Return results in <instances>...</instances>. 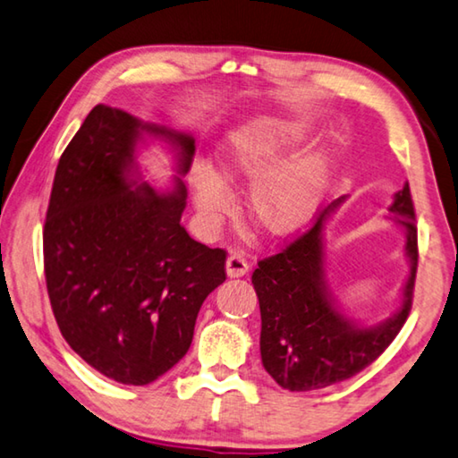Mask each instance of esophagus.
<instances>
[{"mask_svg":"<svg viewBox=\"0 0 458 458\" xmlns=\"http://www.w3.org/2000/svg\"><path fill=\"white\" fill-rule=\"evenodd\" d=\"M226 273L228 277H244L249 273V263L242 255L238 252H232V255L226 259Z\"/></svg>","mask_w":458,"mask_h":458,"instance_id":"esophagus-1","label":"esophagus"}]
</instances>
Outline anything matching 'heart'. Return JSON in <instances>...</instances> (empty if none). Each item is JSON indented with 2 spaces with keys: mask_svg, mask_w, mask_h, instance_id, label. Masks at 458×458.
<instances>
[{
  "mask_svg": "<svg viewBox=\"0 0 458 458\" xmlns=\"http://www.w3.org/2000/svg\"><path fill=\"white\" fill-rule=\"evenodd\" d=\"M300 122L283 115H260L224 138L216 155V171L198 163L190 185L195 208L206 222H216L232 206L228 183L250 179L246 209L268 236H287L316 214L328 187L330 163L324 152H293L306 142Z\"/></svg>",
  "mask_w": 458,
  "mask_h": 458,
  "instance_id": "heart-1",
  "label": "heart"
}]
</instances>
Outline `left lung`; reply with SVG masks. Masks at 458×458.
<instances>
[{
  "label": "left lung",
  "instance_id": "left-lung-1",
  "mask_svg": "<svg viewBox=\"0 0 458 458\" xmlns=\"http://www.w3.org/2000/svg\"><path fill=\"white\" fill-rule=\"evenodd\" d=\"M344 199L326 206L308 232L285 250L259 260L252 273L260 306V359L283 389L311 391L351 379L394 343L411 310L418 228L410 185L405 183L389 206L405 230L410 275L395 314L375 326H360L348 318L326 281L324 228Z\"/></svg>",
  "mask_w": 458,
  "mask_h": 458
}]
</instances>
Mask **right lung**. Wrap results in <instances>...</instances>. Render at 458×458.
I'll list each match as a JSON object with an SVG mask.
<instances>
[{
	"label": "right lung",
	"mask_w": 458,
	"mask_h": 458,
	"mask_svg": "<svg viewBox=\"0 0 458 458\" xmlns=\"http://www.w3.org/2000/svg\"><path fill=\"white\" fill-rule=\"evenodd\" d=\"M144 136L175 150L190 171L195 140L99 104L64 148L45 222V275L63 338L87 365L124 386H148L185 357L206 297L226 281V250L181 226V177L140 183Z\"/></svg>",
	"instance_id": "1"
}]
</instances>
